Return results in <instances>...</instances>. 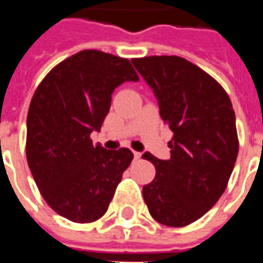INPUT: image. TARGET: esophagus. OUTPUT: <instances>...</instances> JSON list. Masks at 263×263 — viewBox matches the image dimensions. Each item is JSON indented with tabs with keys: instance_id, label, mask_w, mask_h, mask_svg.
Masks as SVG:
<instances>
[{
	"instance_id": "obj_1",
	"label": "esophagus",
	"mask_w": 263,
	"mask_h": 263,
	"mask_svg": "<svg viewBox=\"0 0 263 263\" xmlns=\"http://www.w3.org/2000/svg\"><path fill=\"white\" fill-rule=\"evenodd\" d=\"M141 152H137V151H134V158H135V159H139V158H141Z\"/></svg>"
}]
</instances>
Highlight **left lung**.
<instances>
[{
	"label": "left lung",
	"mask_w": 263,
	"mask_h": 263,
	"mask_svg": "<svg viewBox=\"0 0 263 263\" xmlns=\"http://www.w3.org/2000/svg\"><path fill=\"white\" fill-rule=\"evenodd\" d=\"M158 100L173 131L171 159L145 152L156 176L142 189L155 220L184 227L203 217L224 193L238 156L235 112L224 88L205 71L179 56L132 59Z\"/></svg>",
	"instance_id": "8db88e82"
}]
</instances>
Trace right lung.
Returning <instances> with one entry per match:
<instances>
[{"instance_id":"add662e5","label":"right lung","mask_w":263,"mask_h":263,"mask_svg":"<svg viewBox=\"0 0 263 263\" xmlns=\"http://www.w3.org/2000/svg\"><path fill=\"white\" fill-rule=\"evenodd\" d=\"M139 77L128 59L83 50L63 60L42 80L26 120V159L45 201L62 217L91 222L108 210L129 149L92 145L124 81Z\"/></svg>"}]
</instances>
